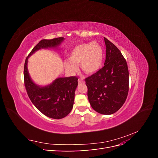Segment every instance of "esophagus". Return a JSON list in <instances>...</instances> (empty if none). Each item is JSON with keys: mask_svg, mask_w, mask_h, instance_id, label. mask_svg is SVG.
<instances>
[{"mask_svg": "<svg viewBox=\"0 0 158 158\" xmlns=\"http://www.w3.org/2000/svg\"><path fill=\"white\" fill-rule=\"evenodd\" d=\"M78 83L79 84H81V83H84V80H82V79H78Z\"/></svg>", "mask_w": 158, "mask_h": 158, "instance_id": "1", "label": "esophagus"}]
</instances>
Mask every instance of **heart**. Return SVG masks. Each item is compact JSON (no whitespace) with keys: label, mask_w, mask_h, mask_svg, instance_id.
<instances>
[{"label":"heart","mask_w":158,"mask_h":158,"mask_svg":"<svg viewBox=\"0 0 158 158\" xmlns=\"http://www.w3.org/2000/svg\"><path fill=\"white\" fill-rule=\"evenodd\" d=\"M104 59V51L99 43H84L76 46L69 54V60L64 62L66 68L74 73L80 64L83 73L92 74L101 69Z\"/></svg>","instance_id":"b5f03b06"}]
</instances>
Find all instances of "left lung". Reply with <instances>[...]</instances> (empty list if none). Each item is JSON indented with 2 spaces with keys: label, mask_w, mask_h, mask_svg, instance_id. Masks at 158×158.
<instances>
[{
  "label": "left lung",
  "mask_w": 158,
  "mask_h": 158,
  "mask_svg": "<svg viewBox=\"0 0 158 158\" xmlns=\"http://www.w3.org/2000/svg\"><path fill=\"white\" fill-rule=\"evenodd\" d=\"M106 57L103 67L85 78L88 98L92 107L99 113L111 114L125 102L129 76L127 61L121 51L104 37Z\"/></svg>",
  "instance_id": "left-lung-1"
}]
</instances>
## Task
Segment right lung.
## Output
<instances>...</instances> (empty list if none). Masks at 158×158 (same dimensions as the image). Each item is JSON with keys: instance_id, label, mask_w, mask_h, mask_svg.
Segmentation results:
<instances>
[{"instance_id": "add662e5", "label": "right lung", "mask_w": 158, "mask_h": 158, "mask_svg": "<svg viewBox=\"0 0 158 158\" xmlns=\"http://www.w3.org/2000/svg\"><path fill=\"white\" fill-rule=\"evenodd\" d=\"M63 40L64 37L41 40L27 56L23 70L25 88L31 102L45 116L55 119L65 117L73 109L78 78L76 76L59 78L50 85L40 87L31 80L27 64L28 57L36 51L56 47Z\"/></svg>"}]
</instances>
